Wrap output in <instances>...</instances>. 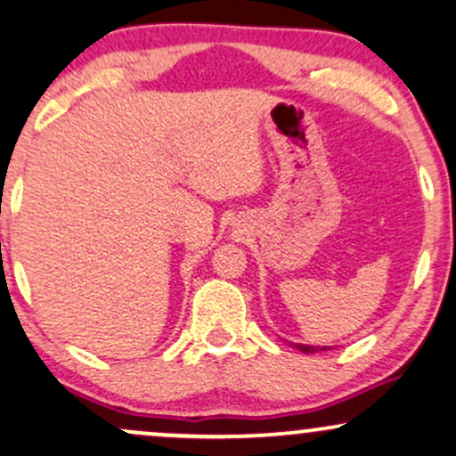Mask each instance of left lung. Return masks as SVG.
I'll return each instance as SVG.
<instances>
[{"label":"left lung","instance_id":"8db88e82","mask_svg":"<svg viewBox=\"0 0 456 456\" xmlns=\"http://www.w3.org/2000/svg\"><path fill=\"white\" fill-rule=\"evenodd\" d=\"M294 347H298V350L303 352V354H314V352H320V350H326L329 346H307V344H292Z\"/></svg>","mask_w":456,"mask_h":456}]
</instances>
